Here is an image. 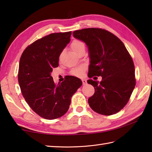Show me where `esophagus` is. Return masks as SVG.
Returning <instances> with one entry per match:
<instances>
[{
    "label": "esophagus",
    "instance_id": "obj_1",
    "mask_svg": "<svg viewBox=\"0 0 152 152\" xmlns=\"http://www.w3.org/2000/svg\"><path fill=\"white\" fill-rule=\"evenodd\" d=\"M82 81L83 85H86V84H87V80H86L83 79V80H82Z\"/></svg>",
    "mask_w": 152,
    "mask_h": 152
}]
</instances>
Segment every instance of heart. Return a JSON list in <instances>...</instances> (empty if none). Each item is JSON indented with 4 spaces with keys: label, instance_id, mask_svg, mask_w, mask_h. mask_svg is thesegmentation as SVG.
<instances>
[{
    "label": "heart",
    "instance_id": "obj_1",
    "mask_svg": "<svg viewBox=\"0 0 152 152\" xmlns=\"http://www.w3.org/2000/svg\"><path fill=\"white\" fill-rule=\"evenodd\" d=\"M71 48H72V50L74 52L78 54L82 50L85 49L86 46L85 44L81 40H74L72 42V43H71ZM86 69V67L85 65H81L78 67L74 68V69L71 70L70 73L74 76L79 77L82 76H83V73H84Z\"/></svg>",
    "mask_w": 152,
    "mask_h": 152
}]
</instances>
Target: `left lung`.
I'll use <instances>...</instances> for the list:
<instances>
[{
    "mask_svg": "<svg viewBox=\"0 0 152 152\" xmlns=\"http://www.w3.org/2000/svg\"><path fill=\"white\" fill-rule=\"evenodd\" d=\"M72 34L89 48V78H102L100 83L88 80L95 88L94 94L88 99L89 106L101 115L116 114L127 104L136 85L131 55L119 38L103 28H83Z\"/></svg>",
    "mask_w": 152,
    "mask_h": 152,
    "instance_id": "obj_1",
    "label": "left lung"
}]
</instances>
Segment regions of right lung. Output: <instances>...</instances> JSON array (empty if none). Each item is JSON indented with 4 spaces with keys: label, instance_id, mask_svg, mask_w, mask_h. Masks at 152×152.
I'll return each mask as SVG.
<instances>
[{
    "label": "right lung",
    "instance_id": "add662e5",
    "mask_svg": "<svg viewBox=\"0 0 152 152\" xmlns=\"http://www.w3.org/2000/svg\"><path fill=\"white\" fill-rule=\"evenodd\" d=\"M71 31L51 33L28 45L19 64L18 82L22 95L31 108L46 119L59 118L69 108L71 97L82 82L68 76L56 84L51 72L59 66L60 54L69 43Z\"/></svg>",
    "mask_w": 152,
    "mask_h": 152
}]
</instances>
